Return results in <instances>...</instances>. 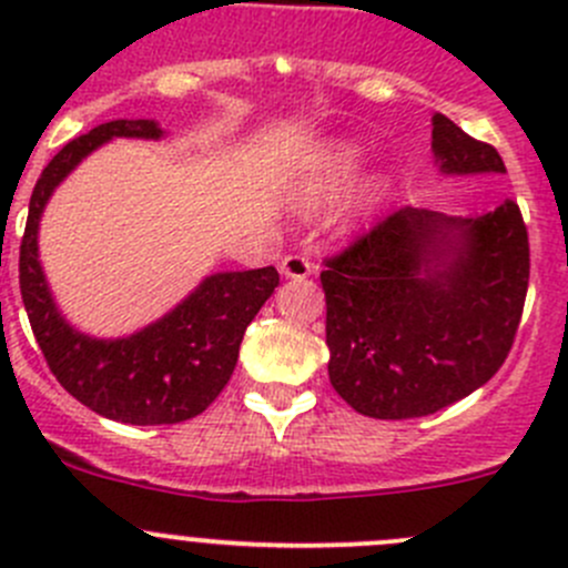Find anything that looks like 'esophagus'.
I'll return each mask as SVG.
<instances>
[{"mask_svg": "<svg viewBox=\"0 0 568 568\" xmlns=\"http://www.w3.org/2000/svg\"><path fill=\"white\" fill-rule=\"evenodd\" d=\"M280 272L291 280H305L313 274V263L305 255H285L280 263Z\"/></svg>", "mask_w": 568, "mask_h": 568, "instance_id": "34e87169", "label": "esophagus"}]
</instances>
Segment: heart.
Segmentation results:
<instances>
[{
    "label": "heart",
    "mask_w": 568,
    "mask_h": 568,
    "mask_svg": "<svg viewBox=\"0 0 568 568\" xmlns=\"http://www.w3.org/2000/svg\"><path fill=\"white\" fill-rule=\"evenodd\" d=\"M359 164H363V148L354 142H332L324 151L307 164L305 175L300 178V203L305 209H316V205L335 200L348 183L357 175Z\"/></svg>",
    "instance_id": "obj_1"
}]
</instances>
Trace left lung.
<instances>
[{"label":"left lung","instance_id":"obj_1","mask_svg":"<svg viewBox=\"0 0 568 568\" xmlns=\"http://www.w3.org/2000/svg\"><path fill=\"white\" fill-rule=\"evenodd\" d=\"M443 175L506 173L500 153L432 118ZM530 277L528 227L506 200L480 216L398 209L326 257L329 382L359 415H434L484 387L511 352Z\"/></svg>","mask_w":568,"mask_h":568}]
</instances>
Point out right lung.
I'll return each instance as SVG.
<instances>
[{
	"mask_svg": "<svg viewBox=\"0 0 568 568\" xmlns=\"http://www.w3.org/2000/svg\"><path fill=\"white\" fill-rule=\"evenodd\" d=\"M114 136L162 140L156 120H109L71 140L38 178L21 239V300L36 341L62 387L99 415L168 426L200 415L233 376L244 329L280 285L274 266L209 274L186 300L125 337H93L57 307L38 257V227L54 189Z\"/></svg>",
	"mask_w": 568,
	"mask_h": 568,
	"instance_id": "obj_1",
	"label": "right lung"
}]
</instances>
